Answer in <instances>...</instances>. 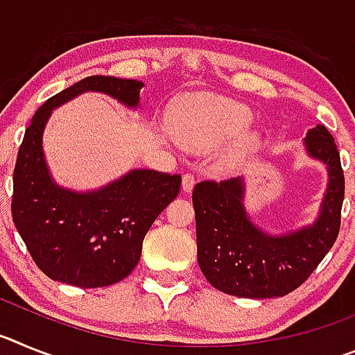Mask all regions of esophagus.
<instances>
[{"label":"esophagus","mask_w":355,"mask_h":355,"mask_svg":"<svg viewBox=\"0 0 355 355\" xmlns=\"http://www.w3.org/2000/svg\"><path fill=\"white\" fill-rule=\"evenodd\" d=\"M193 184H196V178L193 174H184L183 175V192H192Z\"/></svg>","instance_id":"obj_1"}]
</instances>
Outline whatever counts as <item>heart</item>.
Listing matches in <instances>:
<instances>
[{
  "label": "heart",
  "mask_w": 355,
  "mask_h": 355,
  "mask_svg": "<svg viewBox=\"0 0 355 355\" xmlns=\"http://www.w3.org/2000/svg\"><path fill=\"white\" fill-rule=\"evenodd\" d=\"M250 114L245 106L225 99H199L175 119V137L188 150H209L231 139L238 131L245 130ZM254 139L240 140L238 147L224 158V165L231 167L250 146Z\"/></svg>",
  "instance_id": "b5f03b06"
}]
</instances>
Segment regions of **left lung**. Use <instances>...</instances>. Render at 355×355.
Here are the masks:
<instances>
[{
  "mask_svg": "<svg viewBox=\"0 0 355 355\" xmlns=\"http://www.w3.org/2000/svg\"><path fill=\"white\" fill-rule=\"evenodd\" d=\"M307 155L327 165L329 184L315 224L268 234L243 208V178L200 181L192 193L197 261L209 284L243 299L284 297L313 274L336 241L345 197L340 150L325 126L309 130Z\"/></svg>",
  "mask_w": 355,
  "mask_h": 355,
  "instance_id": "left-lung-1",
  "label": "left lung"
}]
</instances>
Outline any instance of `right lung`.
<instances>
[{
	"mask_svg": "<svg viewBox=\"0 0 355 355\" xmlns=\"http://www.w3.org/2000/svg\"><path fill=\"white\" fill-rule=\"evenodd\" d=\"M142 81L89 76L35 112L14 168L12 218L40 270L78 288L115 284L139 265L153 222L180 193L181 175L135 168L94 192L58 187L44 159L42 133L53 108L83 92H103L137 108Z\"/></svg>",
	"mask_w": 355,
	"mask_h": 355,
	"instance_id": "1",
	"label": "right lung"
}]
</instances>
